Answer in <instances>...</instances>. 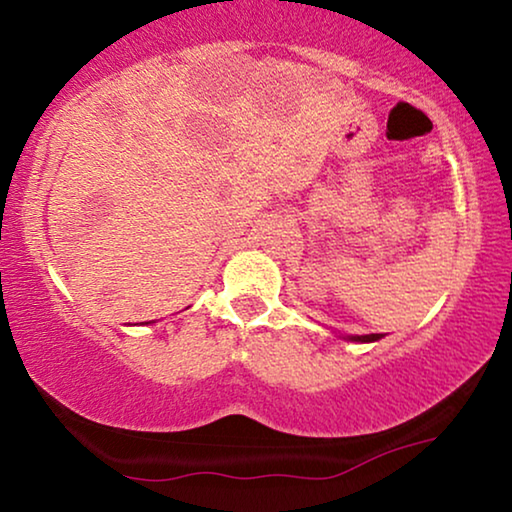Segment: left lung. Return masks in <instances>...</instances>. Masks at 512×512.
<instances>
[{
  "label": "left lung",
  "instance_id": "obj_1",
  "mask_svg": "<svg viewBox=\"0 0 512 512\" xmlns=\"http://www.w3.org/2000/svg\"><path fill=\"white\" fill-rule=\"evenodd\" d=\"M379 338H384V335H381V333H372V335H354L352 340H356V342H375V340H379Z\"/></svg>",
  "mask_w": 512,
  "mask_h": 512
}]
</instances>
